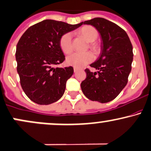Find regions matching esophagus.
I'll use <instances>...</instances> for the list:
<instances>
[{"label":"esophagus","instance_id":"1","mask_svg":"<svg viewBox=\"0 0 151 151\" xmlns=\"http://www.w3.org/2000/svg\"><path fill=\"white\" fill-rule=\"evenodd\" d=\"M79 70V69H77V68H76V67H74V72H77V71H78Z\"/></svg>","mask_w":151,"mask_h":151}]
</instances>
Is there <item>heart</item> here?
<instances>
[{"label": "heart", "instance_id": "heart-1", "mask_svg": "<svg viewBox=\"0 0 151 151\" xmlns=\"http://www.w3.org/2000/svg\"><path fill=\"white\" fill-rule=\"evenodd\" d=\"M79 34L89 44V48L94 52L99 51V46L93 43L98 37V32L95 28L90 26H84L80 29ZM60 47L65 54H69L73 51L72 45V34L68 32L64 34L60 39ZM93 55L90 52L79 53L76 52L71 54L67 59V63L69 65L76 68H80L85 66L88 63L93 60Z\"/></svg>", "mask_w": 151, "mask_h": 151}]
</instances>
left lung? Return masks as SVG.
<instances>
[{
  "label": "left lung",
  "instance_id": "left-lung-1",
  "mask_svg": "<svg viewBox=\"0 0 151 151\" xmlns=\"http://www.w3.org/2000/svg\"><path fill=\"white\" fill-rule=\"evenodd\" d=\"M82 24L94 26L100 34V57L85 69L87 77L81 83L84 95L92 101L106 103L115 98L126 86L133 59L132 46L127 33L103 18H94Z\"/></svg>",
  "mask_w": 151,
  "mask_h": 151
}]
</instances>
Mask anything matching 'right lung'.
<instances>
[{"label": "right lung", "mask_w": 151, "mask_h": 151, "mask_svg": "<svg viewBox=\"0 0 151 151\" xmlns=\"http://www.w3.org/2000/svg\"><path fill=\"white\" fill-rule=\"evenodd\" d=\"M82 25L44 20L29 27L19 39L16 51L17 72L23 90L35 103L49 105L64 94L74 69L53 66L65 60L61 37Z\"/></svg>", "instance_id": "right-lung-1"}]
</instances>
